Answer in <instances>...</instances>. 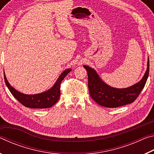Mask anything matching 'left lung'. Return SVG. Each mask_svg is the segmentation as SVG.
Instances as JSON below:
<instances>
[{
    "label": "left lung",
    "mask_w": 154,
    "mask_h": 154,
    "mask_svg": "<svg viewBox=\"0 0 154 154\" xmlns=\"http://www.w3.org/2000/svg\"><path fill=\"white\" fill-rule=\"evenodd\" d=\"M88 77V88L90 96L96 103L108 108H116L133 103L144 88L149 76V60L142 79L132 86L126 88H115L109 86L99 77L94 69L83 65Z\"/></svg>",
    "instance_id": "obj_1"
}]
</instances>
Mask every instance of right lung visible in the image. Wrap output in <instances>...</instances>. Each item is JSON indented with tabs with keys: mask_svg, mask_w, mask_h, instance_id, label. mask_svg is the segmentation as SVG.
Instances as JSON below:
<instances>
[{
	"mask_svg": "<svg viewBox=\"0 0 154 154\" xmlns=\"http://www.w3.org/2000/svg\"><path fill=\"white\" fill-rule=\"evenodd\" d=\"M71 71V69H68L63 71L60 75L58 80L56 81L52 88L46 92H44L36 94H25L18 92L14 88H13L7 81L4 72L5 82L7 88L12 95L19 101V102L28 108L34 109H46L49 108L58 102L60 96V83L66 75Z\"/></svg>",
	"mask_w": 154,
	"mask_h": 154,
	"instance_id": "add662e5",
	"label": "right lung"
}]
</instances>
